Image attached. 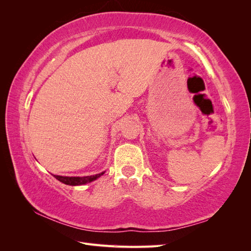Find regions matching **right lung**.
Segmentation results:
<instances>
[{"label": "right lung", "mask_w": 251, "mask_h": 251, "mask_svg": "<svg viewBox=\"0 0 251 251\" xmlns=\"http://www.w3.org/2000/svg\"><path fill=\"white\" fill-rule=\"evenodd\" d=\"M103 174L104 172L93 175V176H86V177H64V176H55V175H53V176H54L58 181L63 182V183L67 185H81V184L88 183V182H92L96 180L98 177H100Z\"/></svg>", "instance_id": "1"}]
</instances>
